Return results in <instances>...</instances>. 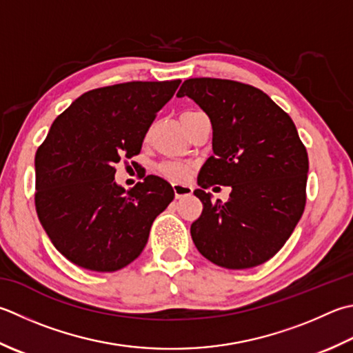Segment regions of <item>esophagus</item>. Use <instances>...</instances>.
Segmentation results:
<instances>
[{
	"label": "esophagus",
	"mask_w": 353,
	"mask_h": 353,
	"mask_svg": "<svg viewBox=\"0 0 353 353\" xmlns=\"http://www.w3.org/2000/svg\"><path fill=\"white\" fill-rule=\"evenodd\" d=\"M172 190H174L176 199H181V197L192 194V186L186 185V183H181V182L172 183Z\"/></svg>",
	"instance_id": "esophagus-1"
}]
</instances>
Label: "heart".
<instances>
[{
    "mask_svg": "<svg viewBox=\"0 0 353 353\" xmlns=\"http://www.w3.org/2000/svg\"><path fill=\"white\" fill-rule=\"evenodd\" d=\"M191 113V112H186ZM191 167L186 163L181 162H162L157 167V172L163 176L168 181H183V179L190 174Z\"/></svg>",
    "mask_w": 353,
    "mask_h": 353,
    "instance_id": "obj_1",
    "label": "heart"
}]
</instances>
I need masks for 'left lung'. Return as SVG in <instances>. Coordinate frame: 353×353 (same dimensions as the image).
Segmentation results:
<instances>
[{
  "instance_id": "obj_1",
  "label": "left lung",
  "mask_w": 353,
  "mask_h": 353,
  "mask_svg": "<svg viewBox=\"0 0 353 353\" xmlns=\"http://www.w3.org/2000/svg\"><path fill=\"white\" fill-rule=\"evenodd\" d=\"M210 116L214 154L200 170L199 185L231 186L228 202L203 190V203L191 225L199 252L226 269L265 263L291 237L306 206L309 159L285 110L266 93L243 82L186 79L177 93Z\"/></svg>"
}]
</instances>
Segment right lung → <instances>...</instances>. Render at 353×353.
Returning a JSON list of instances; mask_svg holds the SVG:
<instances>
[{"label": "right lung", "mask_w": 353, "mask_h": 353, "mask_svg": "<svg viewBox=\"0 0 353 353\" xmlns=\"http://www.w3.org/2000/svg\"><path fill=\"white\" fill-rule=\"evenodd\" d=\"M181 84L133 81L90 90L52 123L34 154V206L54 248L76 266L114 272L143 251L154 219L174 199L150 174L125 190L116 163L141 153L157 112Z\"/></svg>", "instance_id": "1"}]
</instances>
